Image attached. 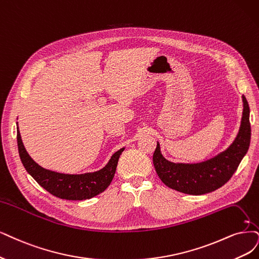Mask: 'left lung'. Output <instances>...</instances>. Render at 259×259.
Masks as SVG:
<instances>
[{"label": "left lung", "instance_id": "1", "mask_svg": "<svg viewBox=\"0 0 259 259\" xmlns=\"http://www.w3.org/2000/svg\"><path fill=\"white\" fill-rule=\"evenodd\" d=\"M242 99L243 116L239 135L231 147L215 158L198 164H175L162 157L157 143L152 161L159 178L165 186L186 194L202 195L221 188L232 178L251 142L250 107L244 96Z\"/></svg>", "mask_w": 259, "mask_h": 259}]
</instances>
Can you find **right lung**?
<instances>
[{"instance_id": "add662e5", "label": "right lung", "mask_w": 259, "mask_h": 259, "mask_svg": "<svg viewBox=\"0 0 259 259\" xmlns=\"http://www.w3.org/2000/svg\"><path fill=\"white\" fill-rule=\"evenodd\" d=\"M17 141L19 156L27 173L52 195L69 200L88 199L103 192L111 184L118 159L123 151L121 148L115 152L109 163L98 171L84 175H67L55 173L38 165L26 152L19 130Z\"/></svg>"}]
</instances>
